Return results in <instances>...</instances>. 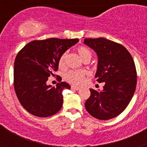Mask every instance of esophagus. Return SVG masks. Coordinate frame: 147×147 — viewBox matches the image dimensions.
Wrapping results in <instances>:
<instances>
[{
	"label": "esophagus",
	"instance_id": "esophagus-1",
	"mask_svg": "<svg viewBox=\"0 0 147 147\" xmlns=\"http://www.w3.org/2000/svg\"><path fill=\"white\" fill-rule=\"evenodd\" d=\"M71 89L76 90H80V87H76V86H71Z\"/></svg>",
	"mask_w": 147,
	"mask_h": 147
}]
</instances>
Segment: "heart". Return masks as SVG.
I'll use <instances>...</instances> for the list:
<instances>
[{"label":"heart","instance_id":"heart-1","mask_svg":"<svg viewBox=\"0 0 147 147\" xmlns=\"http://www.w3.org/2000/svg\"><path fill=\"white\" fill-rule=\"evenodd\" d=\"M78 54H80V57L85 61H89L92 57V52L89 49L85 46L80 45L78 46L77 49ZM67 57V53L64 52L59 57L58 60V65L59 67H63L65 64V59ZM87 73L84 71H69L65 74V79L67 82L71 84L75 85H81L84 82Z\"/></svg>","mask_w":147,"mask_h":147}]
</instances>
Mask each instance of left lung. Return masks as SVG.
Listing matches in <instances>:
<instances>
[{
	"label": "left lung",
	"mask_w": 147,
	"mask_h": 147,
	"mask_svg": "<svg viewBox=\"0 0 147 147\" xmlns=\"http://www.w3.org/2000/svg\"><path fill=\"white\" fill-rule=\"evenodd\" d=\"M84 43L98 56L96 81L104 83L99 91L90 89L85 108L93 117L109 120L121 113L132 99L137 73L132 56L124 46L105 38H87Z\"/></svg>",
	"instance_id": "1"
}]
</instances>
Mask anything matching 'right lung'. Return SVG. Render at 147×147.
Masks as SVG:
<instances>
[{"label":"right lung","instance_id":"1","mask_svg":"<svg viewBox=\"0 0 147 147\" xmlns=\"http://www.w3.org/2000/svg\"><path fill=\"white\" fill-rule=\"evenodd\" d=\"M79 39L49 38L28 42L17 54L14 88L23 108L37 117H49L62 107V90L70 89L65 82L48 85L49 77L58 70V60Z\"/></svg>","mask_w":147,"mask_h":147}]
</instances>
